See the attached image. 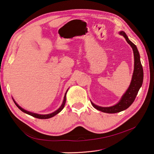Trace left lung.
I'll return each mask as SVG.
<instances>
[{"mask_svg": "<svg viewBox=\"0 0 154 154\" xmlns=\"http://www.w3.org/2000/svg\"><path fill=\"white\" fill-rule=\"evenodd\" d=\"M119 34L123 36L125 40H127L128 44L131 46L134 52V68L131 82H130V84L128 88V89L126 91L124 94L121 97L118 103L113 106L108 107L100 106L93 103L91 101V104L95 109L103 112L109 114L119 112H122L128 109L133 103V102L134 101L135 99H136L138 91L141 87L143 82V69L140 60V55H139V53L136 45L128 39L127 35H126L124 31H120Z\"/></svg>", "mask_w": 154, "mask_h": 154, "instance_id": "1", "label": "left lung"}]
</instances>
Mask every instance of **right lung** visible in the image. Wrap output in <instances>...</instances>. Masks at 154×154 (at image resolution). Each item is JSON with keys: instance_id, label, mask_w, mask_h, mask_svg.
<instances>
[{"instance_id": "1", "label": "right lung", "mask_w": 154, "mask_h": 154, "mask_svg": "<svg viewBox=\"0 0 154 154\" xmlns=\"http://www.w3.org/2000/svg\"><path fill=\"white\" fill-rule=\"evenodd\" d=\"M68 89H69V88H68ZM68 89L67 90L66 94H65V96H64V97H63V102H62L61 106H60L57 110H55L54 112H53L51 113V114H36V113H34V112H29V111H27V110L24 109L23 108H22L20 106L18 105L17 103V102L15 100H14L13 98V100L14 103H15V105H17L18 108L21 111H22L23 112H24V113L28 114V115H30V116H32V117H35V118H38V119H49V118L53 117V116H54L55 115L58 114L64 108V106H65V104H66V94H67V92L68 91Z\"/></svg>"}]
</instances>
